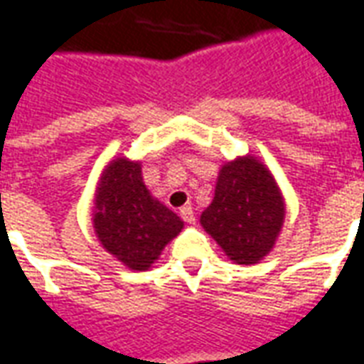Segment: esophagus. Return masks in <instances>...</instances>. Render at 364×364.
Wrapping results in <instances>:
<instances>
[{"instance_id": "34e87169", "label": "esophagus", "mask_w": 364, "mask_h": 364, "mask_svg": "<svg viewBox=\"0 0 364 364\" xmlns=\"http://www.w3.org/2000/svg\"><path fill=\"white\" fill-rule=\"evenodd\" d=\"M180 218L184 219L186 223H190V225H194L196 223V215H194V210L190 208V205H184L182 210H180Z\"/></svg>"}]
</instances>
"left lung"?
Wrapping results in <instances>:
<instances>
[{
    "mask_svg": "<svg viewBox=\"0 0 364 364\" xmlns=\"http://www.w3.org/2000/svg\"><path fill=\"white\" fill-rule=\"evenodd\" d=\"M284 196L269 166L252 154L221 164L215 194L200 223L235 264H257L282 231Z\"/></svg>",
    "mask_w": 364,
    "mask_h": 364,
    "instance_id": "8db88e82",
    "label": "left lung"
}]
</instances>
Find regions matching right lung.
I'll use <instances>...</instances> for the list:
<instances>
[{"instance_id": "obj_1", "label": "right lung", "mask_w": 364, "mask_h": 364, "mask_svg": "<svg viewBox=\"0 0 364 364\" xmlns=\"http://www.w3.org/2000/svg\"><path fill=\"white\" fill-rule=\"evenodd\" d=\"M92 225L105 251L129 270H149L184 221L159 202L143 182L141 162L113 156L94 194Z\"/></svg>"}]
</instances>
